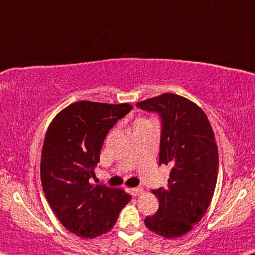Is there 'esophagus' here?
<instances>
[{"instance_id": "obj_1", "label": "esophagus", "mask_w": 255, "mask_h": 255, "mask_svg": "<svg viewBox=\"0 0 255 255\" xmlns=\"http://www.w3.org/2000/svg\"><path fill=\"white\" fill-rule=\"evenodd\" d=\"M144 192V189L142 187H136V188H132L131 189V193L134 196H139L140 193Z\"/></svg>"}]
</instances>
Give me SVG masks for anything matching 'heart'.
<instances>
[{
    "label": "heart",
    "mask_w": 255,
    "mask_h": 255,
    "mask_svg": "<svg viewBox=\"0 0 255 255\" xmlns=\"http://www.w3.org/2000/svg\"><path fill=\"white\" fill-rule=\"evenodd\" d=\"M149 120H145V119H138L137 121H136L135 125H138V124H142V123H147Z\"/></svg>",
    "instance_id": "b5f03b06"
}]
</instances>
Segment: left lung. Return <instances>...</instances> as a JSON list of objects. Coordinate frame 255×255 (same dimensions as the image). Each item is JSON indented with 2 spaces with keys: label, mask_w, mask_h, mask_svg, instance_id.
Returning <instances> with one entry per match:
<instances>
[{
  "label": "left lung",
  "mask_w": 255,
  "mask_h": 255,
  "mask_svg": "<svg viewBox=\"0 0 255 255\" xmlns=\"http://www.w3.org/2000/svg\"><path fill=\"white\" fill-rule=\"evenodd\" d=\"M161 119L159 165L170 168L166 188L152 190L159 208L145 226L165 238L187 234L210 206L219 172L214 132L199 106L175 94H164L136 104Z\"/></svg>",
  "instance_id": "obj_1"
}]
</instances>
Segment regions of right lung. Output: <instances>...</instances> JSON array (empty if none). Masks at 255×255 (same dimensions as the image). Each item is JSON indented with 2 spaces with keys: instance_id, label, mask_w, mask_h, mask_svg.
Returning a JSON list of instances; mask_svg holds the SVG:
<instances>
[{
  "instance_id": "right-lung-1",
  "label": "right lung",
  "mask_w": 255,
  "mask_h": 255,
  "mask_svg": "<svg viewBox=\"0 0 255 255\" xmlns=\"http://www.w3.org/2000/svg\"><path fill=\"white\" fill-rule=\"evenodd\" d=\"M131 105L81 101L55 117L45 134L41 155V182L49 205L62 225L81 238L108 233L131 197L90 178L105 136Z\"/></svg>"
}]
</instances>
